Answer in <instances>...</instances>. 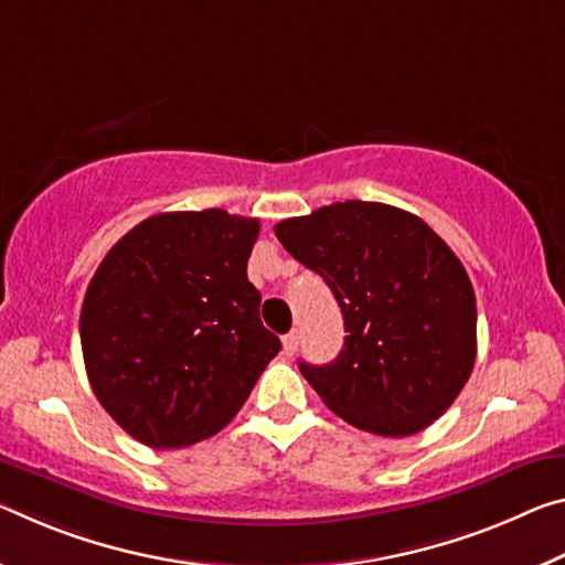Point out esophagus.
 <instances>
[{"label": "esophagus", "mask_w": 565, "mask_h": 565, "mask_svg": "<svg viewBox=\"0 0 565 565\" xmlns=\"http://www.w3.org/2000/svg\"><path fill=\"white\" fill-rule=\"evenodd\" d=\"M297 347H299V331H289V334L284 337V352H286V356L297 354Z\"/></svg>", "instance_id": "obj_1"}]
</instances>
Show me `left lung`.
<instances>
[{
    "instance_id": "1",
    "label": "left lung",
    "mask_w": 565,
    "mask_h": 565,
    "mask_svg": "<svg viewBox=\"0 0 565 565\" xmlns=\"http://www.w3.org/2000/svg\"><path fill=\"white\" fill-rule=\"evenodd\" d=\"M274 231L342 307L337 360L299 362L324 405L384 437L433 425L460 395L478 352L476 291L452 248L423 218L366 201L331 203Z\"/></svg>"
}]
</instances>
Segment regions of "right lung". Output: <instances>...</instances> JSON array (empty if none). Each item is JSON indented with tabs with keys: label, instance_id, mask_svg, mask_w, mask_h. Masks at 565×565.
<instances>
[{
	"label": "right lung",
	"instance_id": "add662e5",
	"mask_svg": "<svg viewBox=\"0 0 565 565\" xmlns=\"http://www.w3.org/2000/svg\"><path fill=\"white\" fill-rule=\"evenodd\" d=\"M258 221L223 209L150 216L97 266L79 311L89 387L138 443L216 435L244 407L279 337L246 276Z\"/></svg>",
	"mask_w": 565,
	"mask_h": 565
}]
</instances>
